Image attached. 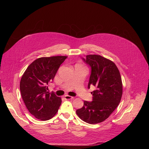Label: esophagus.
Returning <instances> with one entry per match:
<instances>
[{
    "mask_svg": "<svg viewBox=\"0 0 149 149\" xmlns=\"http://www.w3.org/2000/svg\"><path fill=\"white\" fill-rule=\"evenodd\" d=\"M64 98H65V100H71V99H72V98H73V97L70 96V95H65Z\"/></svg>",
    "mask_w": 149,
    "mask_h": 149,
    "instance_id": "34e87169",
    "label": "esophagus"
}]
</instances>
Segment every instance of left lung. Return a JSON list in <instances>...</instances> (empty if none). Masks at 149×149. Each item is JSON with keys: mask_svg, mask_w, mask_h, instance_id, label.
Returning <instances> with one entry per match:
<instances>
[{"mask_svg": "<svg viewBox=\"0 0 149 149\" xmlns=\"http://www.w3.org/2000/svg\"><path fill=\"white\" fill-rule=\"evenodd\" d=\"M91 67L88 85L96 87L93 101H84L83 107L76 111L78 116L91 124L104 121L118 107L123 94L120 71L111 60L98 55H88L83 59Z\"/></svg>", "mask_w": 149, "mask_h": 149, "instance_id": "obj_1", "label": "left lung"}]
</instances>
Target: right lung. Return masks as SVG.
<instances>
[{
    "label": "right lung",
    "mask_w": 149,
    "mask_h": 149,
    "mask_svg": "<svg viewBox=\"0 0 149 149\" xmlns=\"http://www.w3.org/2000/svg\"><path fill=\"white\" fill-rule=\"evenodd\" d=\"M67 56L41 57L28 67L21 78L20 90L29 113L37 119L46 121L58 112L61 98L49 93L46 85L52 81Z\"/></svg>",
    "instance_id": "obj_1"
}]
</instances>
